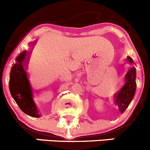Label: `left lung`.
Listing matches in <instances>:
<instances>
[{"instance_id":"left-lung-1","label":"left lung","mask_w":150,"mask_h":150,"mask_svg":"<svg viewBox=\"0 0 150 150\" xmlns=\"http://www.w3.org/2000/svg\"><path fill=\"white\" fill-rule=\"evenodd\" d=\"M127 61L130 64L134 63L132 58L130 57H127ZM136 78H137V71L136 68L133 67L130 68L125 75V85L122 86L121 90L115 96V102L118 107L120 112L122 113L125 112L134 98L137 89Z\"/></svg>"}]
</instances>
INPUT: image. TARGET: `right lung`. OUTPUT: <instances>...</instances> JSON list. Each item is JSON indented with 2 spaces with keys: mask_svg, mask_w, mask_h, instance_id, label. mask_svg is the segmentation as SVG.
<instances>
[{
  "mask_svg": "<svg viewBox=\"0 0 150 150\" xmlns=\"http://www.w3.org/2000/svg\"><path fill=\"white\" fill-rule=\"evenodd\" d=\"M28 51L21 53L16 59V63L10 72L9 90L12 97L22 112L33 117H39L40 114L33 101V91L25 69Z\"/></svg>",
  "mask_w": 150,
  "mask_h": 150,
  "instance_id": "right-lung-1",
  "label": "right lung"
}]
</instances>
